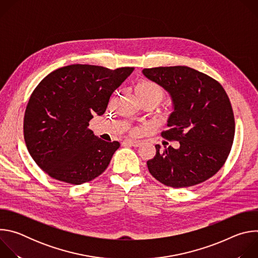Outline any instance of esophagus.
<instances>
[{
  "instance_id": "obj_1",
  "label": "esophagus",
  "mask_w": 258,
  "mask_h": 258,
  "mask_svg": "<svg viewBox=\"0 0 258 258\" xmlns=\"http://www.w3.org/2000/svg\"><path fill=\"white\" fill-rule=\"evenodd\" d=\"M123 145H130V146H134V147H138L141 145V141H137V140H124L122 142Z\"/></svg>"
}]
</instances>
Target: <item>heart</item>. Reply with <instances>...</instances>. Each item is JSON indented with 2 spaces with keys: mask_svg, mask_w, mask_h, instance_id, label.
<instances>
[{
  "mask_svg": "<svg viewBox=\"0 0 258 258\" xmlns=\"http://www.w3.org/2000/svg\"><path fill=\"white\" fill-rule=\"evenodd\" d=\"M136 93L140 98H147V97H150V98H154L156 100L161 101L163 96H164V91L163 89L158 86L157 84L151 82V81H142L139 84H137L136 88Z\"/></svg>",
  "mask_w": 258,
  "mask_h": 258,
  "instance_id": "1",
  "label": "heart"
}]
</instances>
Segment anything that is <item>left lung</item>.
I'll list each match as a JSON object with an SVG mask.
<instances>
[{
  "mask_svg": "<svg viewBox=\"0 0 258 258\" xmlns=\"http://www.w3.org/2000/svg\"><path fill=\"white\" fill-rule=\"evenodd\" d=\"M146 79L170 96L173 111L162 137L178 141L171 146L155 145L156 155L147 161L150 173L172 188L195 186L214 175L232 148L235 119L230 99L219 83L188 66L143 69Z\"/></svg>",
  "mask_w": 258,
  "mask_h": 258,
  "instance_id": "8db88e82",
  "label": "left lung"
}]
</instances>
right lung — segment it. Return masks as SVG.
I'll list each match as a JSON object with an SVG mask.
<instances>
[{"mask_svg": "<svg viewBox=\"0 0 258 258\" xmlns=\"http://www.w3.org/2000/svg\"><path fill=\"white\" fill-rule=\"evenodd\" d=\"M133 71L72 64L52 71L34 89L25 109L24 141L46 173L81 185L107 168L120 144L99 139L89 122L104 114L110 96Z\"/></svg>", "mask_w": 258, "mask_h": 258, "instance_id": "1", "label": "right lung"}]
</instances>
